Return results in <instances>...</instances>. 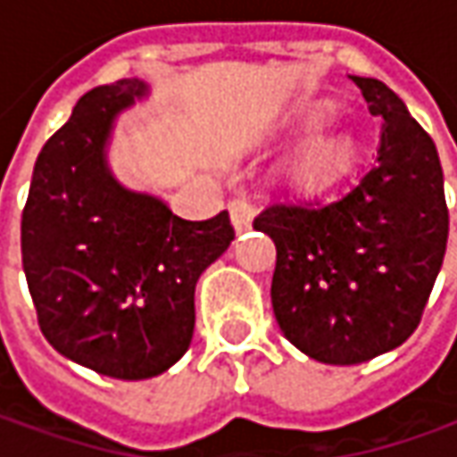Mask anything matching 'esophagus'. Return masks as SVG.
<instances>
[{
  "mask_svg": "<svg viewBox=\"0 0 457 457\" xmlns=\"http://www.w3.org/2000/svg\"><path fill=\"white\" fill-rule=\"evenodd\" d=\"M253 217H255V210L247 202H232L229 204V220H232V228L237 235H243L253 228Z\"/></svg>",
  "mask_w": 457,
  "mask_h": 457,
  "instance_id": "1",
  "label": "esophagus"
}]
</instances>
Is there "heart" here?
<instances>
[{
  "label": "heart",
  "mask_w": 457,
  "mask_h": 457,
  "mask_svg": "<svg viewBox=\"0 0 457 457\" xmlns=\"http://www.w3.org/2000/svg\"><path fill=\"white\" fill-rule=\"evenodd\" d=\"M331 108L328 105H313L306 113V126H321L323 120H328ZM346 151L338 144L337 138H308L301 149L293 154L291 159V179L295 184H316L326 179L331 171H337L344 162Z\"/></svg>",
  "instance_id": "obj_1"
}]
</instances>
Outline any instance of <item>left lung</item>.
<instances>
[{"instance_id":"obj_1","label":"left lung","mask_w":457,"mask_h":457,"mask_svg":"<svg viewBox=\"0 0 457 457\" xmlns=\"http://www.w3.org/2000/svg\"><path fill=\"white\" fill-rule=\"evenodd\" d=\"M349 78L382 120L371 164L334 197L276 202L253 222L276 243L270 298L283 337L334 367L410 338L448 243L433 138L385 83Z\"/></svg>"}]
</instances>
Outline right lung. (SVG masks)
<instances>
[{"label":"right lung","mask_w":457,"mask_h":457,"mask_svg":"<svg viewBox=\"0 0 457 457\" xmlns=\"http://www.w3.org/2000/svg\"><path fill=\"white\" fill-rule=\"evenodd\" d=\"M138 78L93 87L35 162L22 212V265L45 338L113 379L177 364L195 334V288L235 232L228 212L181 220L164 199L120 184L108 146Z\"/></svg>","instance_id":"1"}]
</instances>
